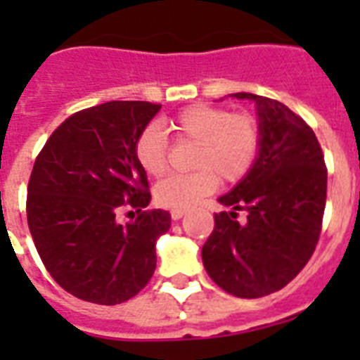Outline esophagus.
<instances>
[{
  "instance_id": "1",
  "label": "esophagus",
  "mask_w": 360,
  "mask_h": 360,
  "mask_svg": "<svg viewBox=\"0 0 360 360\" xmlns=\"http://www.w3.org/2000/svg\"><path fill=\"white\" fill-rule=\"evenodd\" d=\"M184 214H186V211H182V209H173V211H171V218L173 219H180Z\"/></svg>"
}]
</instances>
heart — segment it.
<instances>
[{
	"mask_svg": "<svg viewBox=\"0 0 360 360\" xmlns=\"http://www.w3.org/2000/svg\"><path fill=\"white\" fill-rule=\"evenodd\" d=\"M178 142H195L191 165L196 171L164 178L155 200L167 209H189L211 195L218 182H240L250 173L262 148V128L252 113L211 104H193L165 122ZM167 141L157 124H149L135 141V158L149 176L167 169Z\"/></svg>",
	"mask_w": 360,
	"mask_h": 360,
	"instance_id": "obj_1",
	"label": "heart"
}]
</instances>
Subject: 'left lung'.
I'll return each instance as SVG.
<instances>
[{
	"mask_svg": "<svg viewBox=\"0 0 360 360\" xmlns=\"http://www.w3.org/2000/svg\"><path fill=\"white\" fill-rule=\"evenodd\" d=\"M234 97L256 103L262 148L250 173L219 198L232 211L214 214L202 259L219 288L256 299L288 285L316 250L328 169L316 133L297 113L262 95ZM240 210L245 222L237 221Z\"/></svg>",
	"mask_w": 360,
	"mask_h": 360,
	"instance_id": "1",
	"label": "left lung"
}]
</instances>
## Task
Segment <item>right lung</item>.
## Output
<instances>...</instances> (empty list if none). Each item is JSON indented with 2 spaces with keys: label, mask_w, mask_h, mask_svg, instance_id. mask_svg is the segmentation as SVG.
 <instances>
[{
  "label": "right lung",
  "mask_w": 360,
  "mask_h": 360,
  "mask_svg": "<svg viewBox=\"0 0 360 360\" xmlns=\"http://www.w3.org/2000/svg\"><path fill=\"white\" fill-rule=\"evenodd\" d=\"M162 104L111 101L70 115L39 151L27 219L41 262L59 287L95 304L135 297L157 266L155 243L171 214L146 211L151 193L135 158L139 133ZM124 207L137 212L120 226Z\"/></svg>",
  "instance_id": "1"
}]
</instances>
